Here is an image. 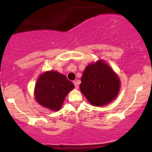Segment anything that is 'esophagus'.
Masks as SVG:
<instances>
[{"instance_id": "34e87169", "label": "esophagus", "mask_w": 152, "mask_h": 152, "mask_svg": "<svg viewBox=\"0 0 152 152\" xmlns=\"http://www.w3.org/2000/svg\"><path fill=\"white\" fill-rule=\"evenodd\" d=\"M74 86H75V87H76V88H78V81H74Z\"/></svg>"}]
</instances>
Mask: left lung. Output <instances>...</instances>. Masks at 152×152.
<instances>
[{
	"label": "left lung",
	"mask_w": 152,
	"mask_h": 152,
	"mask_svg": "<svg viewBox=\"0 0 152 152\" xmlns=\"http://www.w3.org/2000/svg\"><path fill=\"white\" fill-rule=\"evenodd\" d=\"M120 87L119 78L102 61L90 64L81 77L80 89L92 105L102 106L116 98Z\"/></svg>",
	"instance_id": "obj_1"
}]
</instances>
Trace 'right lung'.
Here are the masks:
<instances>
[{"label": "right lung", "instance_id": "right-lung-1", "mask_svg": "<svg viewBox=\"0 0 152 152\" xmlns=\"http://www.w3.org/2000/svg\"><path fill=\"white\" fill-rule=\"evenodd\" d=\"M74 88V83L68 80L66 76L50 71L38 77L35 88V96L41 106L58 111L61 107L66 96Z\"/></svg>", "mask_w": 152, "mask_h": 152}]
</instances>
